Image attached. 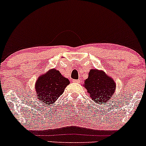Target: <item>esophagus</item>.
Masks as SVG:
<instances>
[{
    "label": "esophagus",
    "mask_w": 146,
    "mask_h": 146,
    "mask_svg": "<svg viewBox=\"0 0 146 146\" xmlns=\"http://www.w3.org/2000/svg\"><path fill=\"white\" fill-rule=\"evenodd\" d=\"M73 82H74V83H80V80H79V79H77V80H73Z\"/></svg>",
    "instance_id": "1"
}]
</instances>
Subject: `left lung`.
Wrapping results in <instances>:
<instances>
[{
	"label": "left lung",
	"instance_id": "left-lung-1",
	"mask_svg": "<svg viewBox=\"0 0 146 146\" xmlns=\"http://www.w3.org/2000/svg\"><path fill=\"white\" fill-rule=\"evenodd\" d=\"M115 81L103 70L91 69L83 86L92 100L97 104L108 102L115 92Z\"/></svg>",
	"mask_w": 146,
	"mask_h": 146
}]
</instances>
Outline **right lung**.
Returning <instances> with one entry per match:
<instances>
[{
    "label": "right lung",
    "mask_w": 146,
    "mask_h": 146,
    "mask_svg": "<svg viewBox=\"0 0 146 146\" xmlns=\"http://www.w3.org/2000/svg\"><path fill=\"white\" fill-rule=\"evenodd\" d=\"M69 84L68 78L63 76L58 70L50 69L36 81L35 91L38 101L46 105L54 104Z\"/></svg>",
    "instance_id": "add662e5"
}]
</instances>
